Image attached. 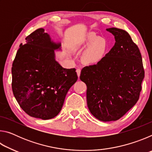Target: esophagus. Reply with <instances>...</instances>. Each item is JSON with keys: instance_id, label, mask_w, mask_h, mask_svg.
<instances>
[{"instance_id": "1", "label": "esophagus", "mask_w": 152, "mask_h": 152, "mask_svg": "<svg viewBox=\"0 0 152 152\" xmlns=\"http://www.w3.org/2000/svg\"><path fill=\"white\" fill-rule=\"evenodd\" d=\"M80 72H81V70L80 68H78L76 70V73H77V75H78V78L80 77Z\"/></svg>"}]
</instances>
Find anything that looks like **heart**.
Returning <instances> with one entry per match:
<instances>
[{
	"mask_svg": "<svg viewBox=\"0 0 152 152\" xmlns=\"http://www.w3.org/2000/svg\"><path fill=\"white\" fill-rule=\"evenodd\" d=\"M87 47L88 48L84 53L83 60L88 64L99 63L109 50V45L106 38L100 37L93 32L88 33L77 46L79 50Z\"/></svg>",
	"mask_w": 152,
	"mask_h": 152,
	"instance_id": "obj_1",
	"label": "heart"
}]
</instances>
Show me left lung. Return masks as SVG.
Listing matches in <instances>:
<instances>
[{
  "mask_svg": "<svg viewBox=\"0 0 152 152\" xmlns=\"http://www.w3.org/2000/svg\"><path fill=\"white\" fill-rule=\"evenodd\" d=\"M115 43L99 63L85 66L80 78L86 84L89 110L102 121H117L134 106L140 98L145 75L137 45L125 31L107 29Z\"/></svg>",
  "mask_w": 152,
  "mask_h": 152,
  "instance_id": "8db88e82",
  "label": "left lung"
}]
</instances>
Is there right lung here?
Instances as JSON below:
<instances>
[{
	"label": "right lung",
	"mask_w": 152,
	"mask_h": 152,
	"mask_svg": "<svg viewBox=\"0 0 152 152\" xmlns=\"http://www.w3.org/2000/svg\"><path fill=\"white\" fill-rule=\"evenodd\" d=\"M12 66V90L20 108L43 120L58 115L66 94L78 80L75 68L66 69L55 60L61 46L51 41L42 28L25 38Z\"/></svg>",
	"instance_id": "right-lung-1"
}]
</instances>
